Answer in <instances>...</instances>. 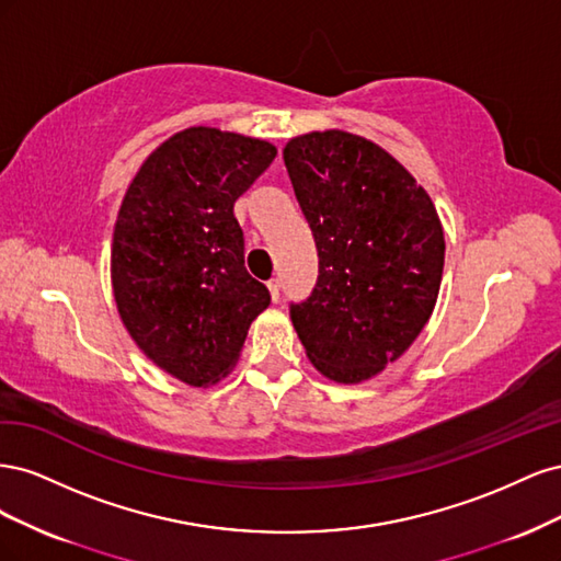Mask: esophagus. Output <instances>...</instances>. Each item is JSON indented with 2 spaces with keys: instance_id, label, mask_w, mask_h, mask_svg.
I'll return each instance as SVG.
<instances>
[{
  "instance_id": "34e87169",
  "label": "esophagus",
  "mask_w": 561,
  "mask_h": 561,
  "mask_svg": "<svg viewBox=\"0 0 561 561\" xmlns=\"http://www.w3.org/2000/svg\"><path fill=\"white\" fill-rule=\"evenodd\" d=\"M268 293H271V299H274V301H278L280 299V280L278 278H271L268 283Z\"/></svg>"
}]
</instances>
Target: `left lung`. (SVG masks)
Returning <instances> with one entry per match:
<instances>
[{"instance_id": "left-lung-1", "label": "left lung", "mask_w": 561, "mask_h": 561, "mask_svg": "<svg viewBox=\"0 0 561 561\" xmlns=\"http://www.w3.org/2000/svg\"><path fill=\"white\" fill-rule=\"evenodd\" d=\"M283 159L318 248V280L290 304L293 325L320 375L360 383L428 322L445 266L443 225L404 165L360 135H299Z\"/></svg>"}]
</instances>
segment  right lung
<instances>
[{
	"label": "right lung",
	"instance_id": "right-lung-1",
	"mask_svg": "<svg viewBox=\"0 0 561 561\" xmlns=\"http://www.w3.org/2000/svg\"><path fill=\"white\" fill-rule=\"evenodd\" d=\"M276 147L208 126L175 133L133 178L112 241V287L133 342L168 375L210 386L229 375L268 304L245 268L233 203Z\"/></svg>",
	"mask_w": 561,
	"mask_h": 561
}]
</instances>
